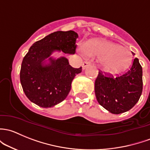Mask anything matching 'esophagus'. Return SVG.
Masks as SVG:
<instances>
[{"mask_svg":"<svg viewBox=\"0 0 150 150\" xmlns=\"http://www.w3.org/2000/svg\"><path fill=\"white\" fill-rule=\"evenodd\" d=\"M90 65H91V62H89V61H85V62L83 63V66H82V67H83V70H85L86 67Z\"/></svg>","mask_w":150,"mask_h":150,"instance_id":"1","label":"esophagus"}]
</instances>
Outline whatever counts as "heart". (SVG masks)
<instances>
[{
    "label": "heart",
    "instance_id": "b5f03b06",
    "mask_svg": "<svg viewBox=\"0 0 150 150\" xmlns=\"http://www.w3.org/2000/svg\"><path fill=\"white\" fill-rule=\"evenodd\" d=\"M82 50L86 56L99 57L102 68L113 73L125 70L132 60V53L128 49L105 39H90L85 42Z\"/></svg>",
    "mask_w": 150,
    "mask_h": 150
}]
</instances>
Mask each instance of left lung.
Wrapping results in <instances>:
<instances>
[{
    "mask_svg": "<svg viewBox=\"0 0 150 150\" xmlns=\"http://www.w3.org/2000/svg\"><path fill=\"white\" fill-rule=\"evenodd\" d=\"M142 67L135 58L130 68L122 75L113 76L98 72L95 81L98 102L113 114L126 112L138 102L142 92Z\"/></svg>",
    "mask_w": 150,
    "mask_h": 150,
    "instance_id": "8db88e82",
    "label": "left lung"
}]
</instances>
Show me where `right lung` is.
<instances>
[{"mask_svg":"<svg viewBox=\"0 0 150 150\" xmlns=\"http://www.w3.org/2000/svg\"><path fill=\"white\" fill-rule=\"evenodd\" d=\"M75 31H58L37 41L23 57L20 81L26 97L42 108H51L66 98L75 75L82 67L74 68L65 57L54 58V52L75 54Z\"/></svg>","mask_w":150,"mask_h":150,"instance_id":"1","label":"right lung"}]
</instances>
